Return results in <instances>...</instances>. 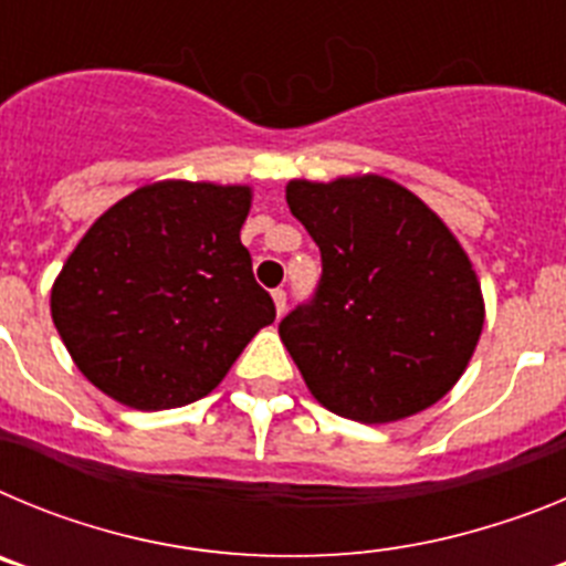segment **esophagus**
Instances as JSON below:
<instances>
[{
    "label": "esophagus",
    "instance_id": "obj_1",
    "mask_svg": "<svg viewBox=\"0 0 566 566\" xmlns=\"http://www.w3.org/2000/svg\"><path fill=\"white\" fill-rule=\"evenodd\" d=\"M272 300H274V308H277V317H280V314L286 312V292H283V289H274Z\"/></svg>",
    "mask_w": 566,
    "mask_h": 566
}]
</instances>
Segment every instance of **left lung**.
<instances>
[{
  "label": "left lung",
  "mask_w": 566,
  "mask_h": 566,
  "mask_svg": "<svg viewBox=\"0 0 566 566\" xmlns=\"http://www.w3.org/2000/svg\"><path fill=\"white\" fill-rule=\"evenodd\" d=\"M286 201L323 258L314 297L280 323L314 399L365 424L439 402L484 326L482 286L451 229L382 175L289 181Z\"/></svg>",
  "instance_id": "1"
}]
</instances>
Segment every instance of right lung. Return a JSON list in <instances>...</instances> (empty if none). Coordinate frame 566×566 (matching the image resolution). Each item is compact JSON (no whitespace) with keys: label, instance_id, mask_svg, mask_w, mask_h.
<instances>
[{"label":"right lung","instance_id":"right-lung-1","mask_svg":"<svg viewBox=\"0 0 566 566\" xmlns=\"http://www.w3.org/2000/svg\"><path fill=\"white\" fill-rule=\"evenodd\" d=\"M249 187L158 181L87 229L50 292L78 371L138 411L207 397L274 303L252 274L240 227Z\"/></svg>","mask_w":566,"mask_h":566}]
</instances>
